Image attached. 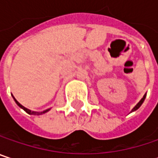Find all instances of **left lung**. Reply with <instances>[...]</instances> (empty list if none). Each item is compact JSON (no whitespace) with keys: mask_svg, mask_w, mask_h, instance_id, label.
Masks as SVG:
<instances>
[{"mask_svg":"<svg viewBox=\"0 0 158 158\" xmlns=\"http://www.w3.org/2000/svg\"><path fill=\"white\" fill-rule=\"evenodd\" d=\"M145 97H146V93H145V94L143 95V97L142 99L140 100V102H138V103H137V104H136V105H135V107H134V108L132 109L131 112H133V111H135V110H138V109H139V108L141 107V105L143 104V102H144V99H145Z\"/></svg>","mask_w":158,"mask_h":158,"instance_id":"8db88e82","label":"left lung"}]
</instances>
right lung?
<instances>
[{
  "mask_svg": "<svg viewBox=\"0 0 158 158\" xmlns=\"http://www.w3.org/2000/svg\"><path fill=\"white\" fill-rule=\"evenodd\" d=\"M13 98L15 99V102H16V104L21 108V109H23V110H24V111H26L28 114H31V115H40V114H43V113H46V112H48V110H50V109H48V110H43V111H34V110H29V109H27V108H25V107H23L21 103H19L17 101H16V99L13 96Z\"/></svg>",
  "mask_w": 158,
  "mask_h": 158,
  "instance_id": "obj_1",
  "label": "right lung"
}]
</instances>
